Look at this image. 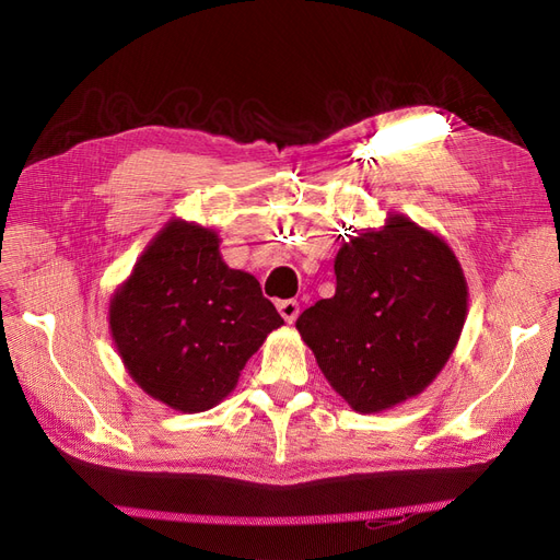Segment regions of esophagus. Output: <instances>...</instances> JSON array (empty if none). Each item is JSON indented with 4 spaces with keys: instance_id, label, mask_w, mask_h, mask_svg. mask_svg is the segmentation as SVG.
<instances>
[{
    "instance_id": "1",
    "label": "esophagus",
    "mask_w": 560,
    "mask_h": 560,
    "mask_svg": "<svg viewBox=\"0 0 560 560\" xmlns=\"http://www.w3.org/2000/svg\"><path fill=\"white\" fill-rule=\"evenodd\" d=\"M299 311H301V306H299V301L296 299H287V301H278V313L284 317V322H292L299 317Z\"/></svg>"
}]
</instances>
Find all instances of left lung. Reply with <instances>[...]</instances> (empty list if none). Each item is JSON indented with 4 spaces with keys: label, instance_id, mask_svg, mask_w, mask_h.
Returning a JSON list of instances; mask_svg holds the SVG:
<instances>
[{
    "label": "left lung",
    "instance_id": "left-lung-1",
    "mask_svg": "<svg viewBox=\"0 0 560 560\" xmlns=\"http://www.w3.org/2000/svg\"><path fill=\"white\" fill-rule=\"evenodd\" d=\"M336 294L296 329L329 385L354 411L378 413L420 395L448 362L467 317L453 249L404 214L362 231L334 259Z\"/></svg>",
    "mask_w": 560,
    "mask_h": 560
}]
</instances>
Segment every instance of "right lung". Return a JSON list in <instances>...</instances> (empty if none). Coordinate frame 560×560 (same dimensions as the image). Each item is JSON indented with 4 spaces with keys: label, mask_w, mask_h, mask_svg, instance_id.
<instances>
[{
    "label": "right lung",
    "mask_w": 560,
    "mask_h": 560,
    "mask_svg": "<svg viewBox=\"0 0 560 560\" xmlns=\"http://www.w3.org/2000/svg\"><path fill=\"white\" fill-rule=\"evenodd\" d=\"M284 325L257 278L229 268L219 235L173 219L109 301V329L130 378L175 411L200 413L238 383Z\"/></svg>",
    "instance_id": "add662e5"
}]
</instances>
